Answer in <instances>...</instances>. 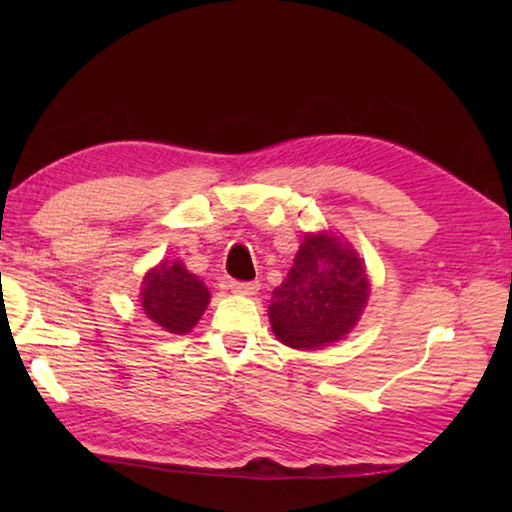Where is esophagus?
<instances>
[{"instance_id":"obj_1","label":"esophagus","mask_w":512,"mask_h":512,"mask_svg":"<svg viewBox=\"0 0 512 512\" xmlns=\"http://www.w3.org/2000/svg\"><path fill=\"white\" fill-rule=\"evenodd\" d=\"M230 291L239 296H255L259 291V282H230Z\"/></svg>"}]
</instances>
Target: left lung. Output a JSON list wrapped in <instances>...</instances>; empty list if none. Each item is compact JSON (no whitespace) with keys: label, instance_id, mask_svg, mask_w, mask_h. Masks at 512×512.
Instances as JSON below:
<instances>
[{"label":"left lung","instance_id":"obj_1","mask_svg":"<svg viewBox=\"0 0 512 512\" xmlns=\"http://www.w3.org/2000/svg\"><path fill=\"white\" fill-rule=\"evenodd\" d=\"M370 296L361 257L334 232L305 235L289 275L273 291L268 318L277 341L320 350L350 334Z\"/></svg>","mask_w":512,"mask_h":512}]
</instances>
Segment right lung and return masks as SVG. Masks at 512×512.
I'll list each match as a JSON object with an SVG mask.
<instances>
[{"instance_id":"1","label":"right lung","mask_w":512,"mask_h":512,"mask_svg":"<svg viewBox=\"0 0 512 512\" xmlns=\"http://www.w3.org/2000/svg\"><path fill=\"white\" fill-rule=\"evenodd\" d=\"M140 302L144 314L164 332L187 334L210 305V291L183 262L164 259L144 275Z\"/></svg>"}]
</instances>
